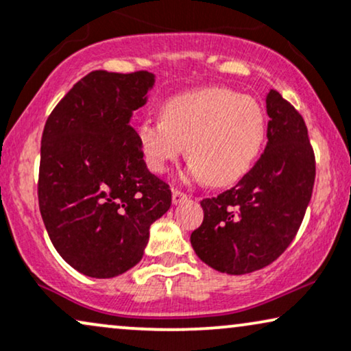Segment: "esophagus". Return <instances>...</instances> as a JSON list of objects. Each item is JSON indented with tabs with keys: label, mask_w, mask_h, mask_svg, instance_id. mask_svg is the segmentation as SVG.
<instances>
[{
	"label": "esophagus",
	"mask_w": 351,
	"mask_h": 351,
	"mask_svg": "<svg viewBox=\"0 0 351 351\" xmlns=\"http://www.w3.org/2000/svg\"><path fill=\"white\" fill-rule=\"evenodd\" d=\"M186 199H188V196H186L184 193H181V191H178V189H173V193H171V201H173V204H175V206H178L180 202L186 201Z\"/></svg>",
	"instance_id": "esophagus-1"
}]
</instances>
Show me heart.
I'll list each match as a JSON object with an SVG mask.
<instances>
[{
	"mask_svg": "<svg viewBox=\"0 0 351 351\" xmlns=\"http://www.w3.org/2000/svg\"><path fill=\"white\" fill-rule=\"evenodd\" d=\"M162 119H145L136 139L145 162L163 173L186 145L188 175L212 186H227L254 165L265 139L259 101L225 87H206L168 99Z\"/></svg>",
	"mask_w": 351,
	"mask_h": 351,
	"instance_id": "heart-1",
	"label": "heart"
}]
</instances>
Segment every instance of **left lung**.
Here are the masks:
<instances>
[{"instance_id":"1","label":"left lung","mask_w":351,"mask_h":351,"mask_svg":"<svg viewBox=\"0 0 351 351\" xmlns=\"http://www.w3.org/2000/svg\"><path fill=\"white\" fill-rule=\"evenodd\" d=\"M267 145L234 188L204 199L191 233L199 259L230 275L272 264L293 241L311 201L316 162L301 114L277 90L265 97Z\"/></svg>"}]
</instances>
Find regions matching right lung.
Masks as SVG:
<instances>
[{
    "instance_id": "1",
    "label": "right lung",
    "mask_w": 351,
    "mask_h": 351,
    "mask_svg": "<svg viewBox=\"0 0 351 351\" xmlns=\"http://www.w3.org/2000/svg\"><path fill=\"white\" fill-rule=\"evenodd\" d=\"M155 76L92 71L47 119L38 206L60 256L87 277L112 278L139 263L149 228L171 206L131 126Z\"/></svg>"
}]
</instances>
